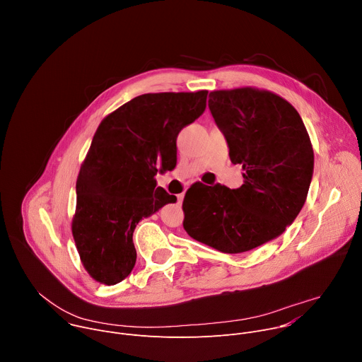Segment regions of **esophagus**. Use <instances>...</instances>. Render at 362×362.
Returning a JSON list of instances; mask_svg holds the SVG:
<instances>
[{
    "instance_id": "esophagus-1",
    "label": "esophagus",
    "mask_w": 362,
    "mask_h": 362,
    "mask_svg": "<svg viewBox=\"0 0 362 362\" xmlns=\"http://www.w3.org/2000/svg\"><path fill=\"white\" fill-rule=\"evenodd\" d=\"M182 202H183V194H177V204L182 206Z\"/></svg>"
}]
</instances>
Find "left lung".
Wrapping results in <instances>:
<instances>
[{
    "label": "left lung",
    "mask_w": 362,
    "mask_h": 362,
    "mask_svg": "<svg viewBox=\"0 0 362 362\" xmlns=\"http://www.w3.org/2000/svg\"><path fill=\"white\" fill-rule=\"evenodd\" d=\"M209 109L225 133L243 185H215L186 192L183 228L197 242L223 253H240L279 236L306 200L314 150L289 101L255 87L215 90Z\"/></svg>",
    "instance_id": "1"
}]
</instances>
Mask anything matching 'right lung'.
Returning a JSON list of instances; mask_svg holds the SVG:
<instances>
[{"label":"right lung","mask_w":362,"mask_h":362,"mask_svg":"<svg viewBox=\"0 0 362 362\" xmlns=\"http://www.w3.org/2000/svg\"><path fill=\"white\" fill-rule=\"evenodd\" d=\"M206 97L208 90L141 94L98 124L77 176L71 221L80 261L95 282L129 276L136 225L176 202L154 176L175 169L177 134L204 112Z\"/></svg>","instance_id":"1"}]
</instances>
